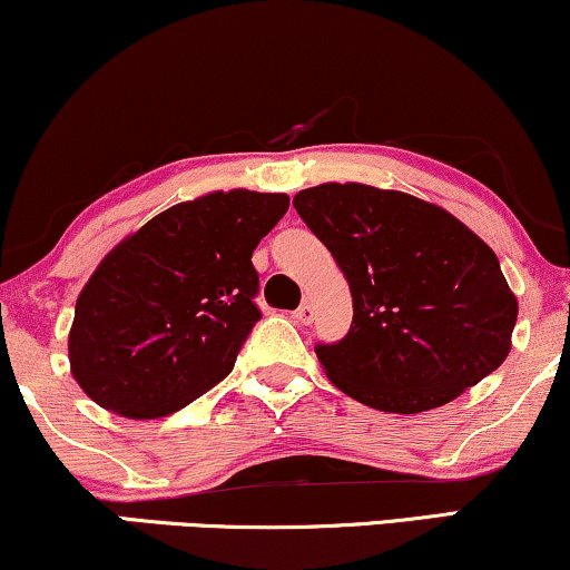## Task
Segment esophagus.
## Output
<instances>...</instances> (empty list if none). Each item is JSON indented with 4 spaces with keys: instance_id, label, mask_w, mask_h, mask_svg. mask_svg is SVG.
Instances as JSON below:
<instances>
[{
    "instance_id": "obj_1",
    "label": "esophagus",
    "mask_w": 570,
    "mask_h": 570,
    "mask_svg": "<svg viewBox=\"0 0 570 570\" xmlns=\"http://www.w3.org/2000/svg\"><path fill=\"white\" fill-rule=\"evenodd\" d=\"M293 320L296 322H301V325H312V320H314V308L308 306V304H301L296 312H293Z\"/></svg>"
}]
</instances>
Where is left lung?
<instances>
[{
    "instance_id": "1",
    "label": "left lung",
    "mask_w": 570,
    "mask_h": 570,
    "mask_svg": "<svg viewBox=\"0 0 570 570\" xmlns=\"http://www.w3.org/2000/svg\"><path fill=\"white\" fill-rule=\"evenodd\" d=\"M293 206L348 279L351 330L317 360L351 399L435 410L510 354L518 301L500 258L449 210L360 181L301 189Z\"/></svg>"
}]
</instances>
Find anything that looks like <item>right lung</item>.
<instances>
[{"instance_id":"1","label":"right lung","mask_w":570,"mask_h":570,"mask_svg":"<svg viewBox=\"0 0 570 570\" xmlns=\"http://www.w3.org/2000/svg\"><path fill=\"white\" fill-rule=\"evenodd\" d=\"M287 206L283 193H208L118 243L79 293L68 335L91 402L153 420L224 381L262 320L250 256Z\"/></svg>"}]
</instances>
